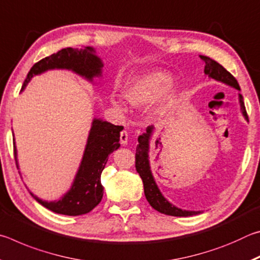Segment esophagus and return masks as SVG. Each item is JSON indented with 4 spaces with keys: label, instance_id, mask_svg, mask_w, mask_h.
Here are the masks:
<instances>
[{
    "label": "esophagus",
    "instance_id": "34e87169",
    "mask_svg": "<svg viewBox=\"0 0 260 260\" xmlns=\"http://www.w3.org/2000/svg\"><path fill=\"white\" fill-rule=\"evenodd\" d=\"M120 142L121 144H124V146L128 143V133H127L126 131H122L120 133Z\"/></svg>",
    "mask_w": 260,
    "mask_h": 260
}]
</instances>
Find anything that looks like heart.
<instances>
[{
  "label": "heart",
  "mask_w": 260,
  "mask_h": 260,
  "mask_svg": "<svg viewBox=\"0 0 260 260\" xmlns=\"http://www.w3.org/2000/svg\"><path fill=\"white\" fill-rule=\"evenodd\" d=\"M122 96L127 103L136 109L148 110L152 113H161L177 95V87L171 74L162 70H151L127 79L121 87ZM111 103L118 109L122 104L116 98Z\"/></svg>",
  "instance_id": "1"
}]
</instances>
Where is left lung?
<instances>
[{
  "label": "left lung",
  "mask_w": 260,
  "mask_h": 260,
  "mask_svg": "<svg viewBox=\"0 0 260 260\" xmlns=\"http://www.w3.org/2000/svg\"><path fill=\"white\" fill-rule=\"evenodd\" d=\"M202 61L204 63V73L209 78H212L214 80L219 82L225 83V85L235 88L236 90H241V88L237 83L236 79L232 76V74L223 69L221 65L217 61L211 59L210 57L206 56H200ZM239 102L241 107V112L243 114L244 119L248 121V114L245 111L244 102L242 95L239 94ZM155 131L153 126H148L146 129V133L139 136V144L136 147V153H135V167L138 173L140 174L141 179L143 182L144 188V195L153 209L157 210L158 212L164 213L167 215H173V217H191V215H196L202 213V211H190V210H182L179 209L178 206L173 205L171 202L167 201L162 193L160 192L159 188H158L157 183L153 178L151 167H150V160H149V149H150V140Z\"/></svg>",
  "instance_id": "8db88e82"
}]
</instances>
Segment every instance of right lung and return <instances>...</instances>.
<instances>
[{
    "label": "right lung",
    "mask_w": 260,
    "mask_h": 260,
    "mask_svg": "<svg viewBox=\"0 0 260 260\" xmlns=\"http://www.w3.org/2000/svg\"><path fill=\"white\" fill-rule=\"evenodd\" d=\"M102 68L103 61L96 55L93 47H86L85 49L65 48L35 63L29 70L21 91L33 77L49 70H69L93 83L94 78L102 77ZM122 129V126H116L101 118H94L82 159L71 188L59 200L51 202L39 199L33 192H30V195L41 205L55 213L81 215L90 212L103 197L104 188L101 183V174L110 153L120 147V132ZM14 150L16 164L19 169L15 140Z\"/></svg>",
    "instance_id": "add662e5"
}]
</instances>
